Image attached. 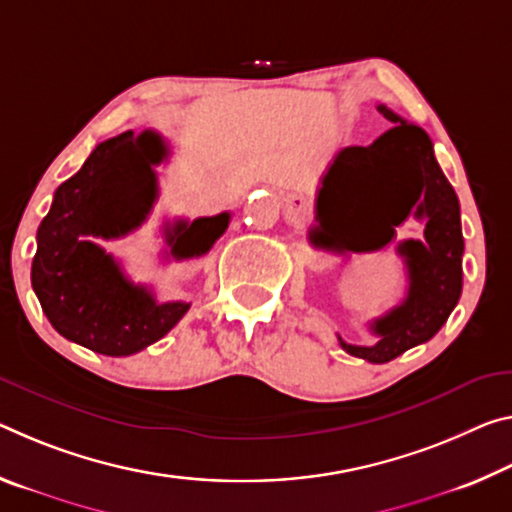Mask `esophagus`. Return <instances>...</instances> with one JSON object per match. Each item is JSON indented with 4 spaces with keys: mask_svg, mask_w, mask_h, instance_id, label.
Returning <instances> with one entry per match:
<instances>
[{
    "mask_svg": "<svg viewBox=\"0 0 512 512\" xmlns=\"http://www.w3.org/2000/svg\"><path fill=\"white\" fill-rule=\"evenodd\" d=\"M303 212H307V200L303 196H289L287 198V214L300 216Z\"/></svg>",
    "mask_w": 512,
    "mask_h": 512,
    "instance_id": "34e87169",
    "label": "esophagus"
}]
</instances>
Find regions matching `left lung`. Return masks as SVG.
<instances>
[{
    "label": "left lung",
    "mask_w": 512,
    "mask_h": 512,
    "mask_svg": "<svg viewBox=\"0 0 512 512\" xmlns=\"http://www.w3.org/2000/svg\"><path fill=\"white\" fill-rule=\"evenodd\" d=\"M394 123L367 148L353 145L332 159L316 193L307 239L332 253H373L396 239L408 216L424 221V241L396 246L408 275L399 305L369 323L376 344L355 346L339 337L346 353L383 364L437 335L462 291L460 202L437 164L433 141L399 113L376 107Z\"/></svg>",
    "instance_id": "1"
}]
</instances>
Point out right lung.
<instances>
[{
  "label": "right lung",
  "instance_id": "add662e5",
  "mask_svg": "<svg viewBox=\"0 0 512 512\" xmlns=\"http://www.w3.org/2000/svg\"><path fill=\"white\" fill-rule=\"evenodd\" d=\"M170 148L154 129H132L95 145L75 175L54 191L38 225L31 264L40 307L54 330L95 353L125 358L159 342L191 303H159L154 291L127 278L97 239H120L148 218L159 198L157 166ZM230 212L166 227V257L207 255L230 225Z\"/></svg>",
  "mask_w": 512,
  "mask_h": 512
}]
</instances>
